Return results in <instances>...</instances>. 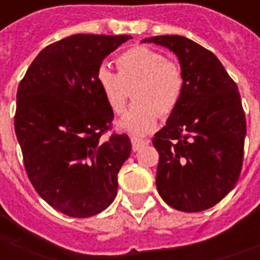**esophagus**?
I'll list each match as a JSON object with an SVG mask.
<instances>
[{
	"label": "esophagus",
	"mask_w": 260,
	"mask_h": 260,
	"mask_svg": "<svg viewBox=\"0 0 260 260\" xmlns=\"http://www.w3.org/2000/svg\"><path fill=\"white\" fill-rule=\"evenodd\" d=\"M149 143V141H143V139H139V138H132V149H134V152H136V150H139L142 146H145V145H147Z\"/></svg>",
	"instance_id": "obj_1"
}]
</instances>
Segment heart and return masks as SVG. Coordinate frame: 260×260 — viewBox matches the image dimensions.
<instances>
[{
  "label": "heart",
  "instance_id": "b5f03b06",
  "mask_svg": "<svg viewBox=\"0 0 260 260\" xmlns=\"http://www.w3.org/2000/svg\"><path fill=\"white\" fill-rule=\"evenodd\" d=\"M115 64L118 74L107 65L97 68V86L115 114L125 111L128 89L134 86L132 99L136 103L118 125L131 135H146L156 126L160 114L167 117L178 107L185 89L182 68L161 51L146 46L125 50L115 58Z\"/></svg>",
  "mask_w": 260,
  "mask_h": 260
}]
</instances>
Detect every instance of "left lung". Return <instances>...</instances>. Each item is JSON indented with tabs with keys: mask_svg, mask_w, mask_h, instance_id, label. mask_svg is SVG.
Segmentation results:
<instances>
[{
	"mask_svg": "<svg viewBox=\"0 0 260 260\" xmlns=\"http://www.w3.org/2000/svg\"><path fill=\"white\" fill-rule=\"evenodd\" d=\"M145 42L177 54L185 76L178 107L153 138L157 191L177 210H206L240 178L246 135L240 91L217 57L201 44L177 35Z\"/></svg>",
	"mask_w": 260,
	"mask_h": 260,
	"instance_id": "8db88e82",
	"label": "left lung"
}]
</instances>
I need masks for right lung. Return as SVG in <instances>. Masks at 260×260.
<instances>
[{
    "instance_id": "1",
    "label": "right lung",
    "mask_w": 260,
    "mask_h": 260,
    "mask_svg": "<svg viewBox=\"0 0 260 260\" xmlns=\"http://www.w3.org/2000/svg\"><path fill=\"white\" fill-rule=\"evenodd\" d=\"M128 35H74L43 48L20 80L15 132L26 174L55 210L85 218L117 196L129 136L111 132L114 113L94 79Z\"/></svg>"
}]
</instances>
